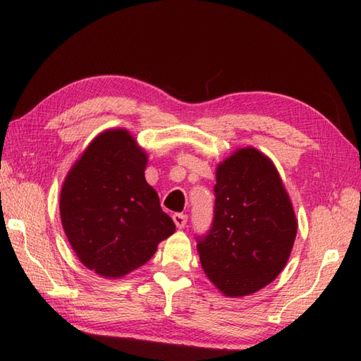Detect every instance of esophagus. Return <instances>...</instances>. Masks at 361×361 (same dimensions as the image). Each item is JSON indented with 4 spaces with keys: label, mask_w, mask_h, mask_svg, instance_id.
<instances>
[{
    "label": "esophagus",
    "mask_w": 361,
    "mask_h": 361,
    "mask_svg": "<svg viewBox=\"0 0 361 361\" xmlns=\"http://www.w3.org/2000/svg\"><path fill=\"white\" fill-rule=\"evenodd\" d=\"M172 219H173V221H175V225H176V228H185V225H186V221H188V216L186 214H173L172 216Z\"/></svg>",
    "instance_id": "obj_1"
}]
</instances>
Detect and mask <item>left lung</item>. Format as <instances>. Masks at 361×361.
Returning <instances> with one entry per match:
<instances>
[{
	"label": "left lung",
	"mask_w": 361,
	"mask_h": 361,
	"mask_svg": "<svg viewBox=\"0 0 361 361\" xmlns=\"http://www.w3.org/2000/svg\"><path fill=\"white\" fill-rule=\"evenodd\" d=\"M214 220L197 237L203 271L221 293L240 298L273 282L293 248L298 220L273 161L255 147L220 163Z\"/></svg>",
	"instance_id": "1"
}]
</instances>
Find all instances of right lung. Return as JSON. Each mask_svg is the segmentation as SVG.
I'll use <instances>...</instances> for the list:
<instances>
[{"label": "right lung", "mask_w": 361, "mask_h": 361, "mask_svg": "<svg viewBox=\"0 0 361 361\" xmlns=\"http://www.w3.org/2000/svg\"><path fill=\"white\" fill-rule=\"evenodd\" d=\"M147 153L126 128L105 130L90 142L60 190V217L80 262L118 279L155 255L175 233L145 181Z\"/></svg>", "instance_id": "add662e5"}]
</instances>
